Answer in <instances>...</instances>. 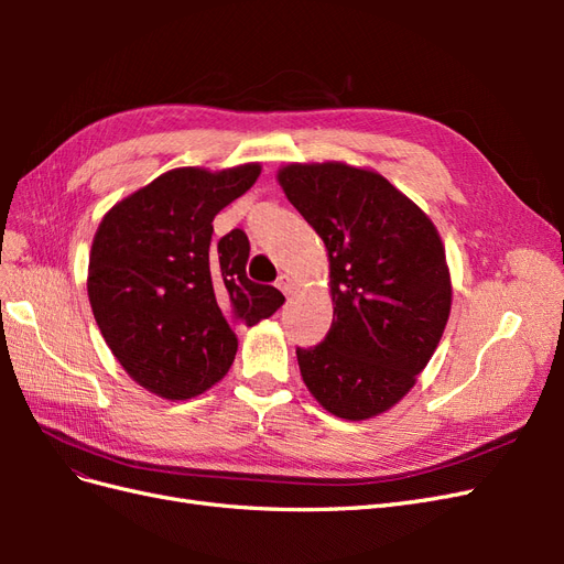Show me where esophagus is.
I'll list each match as a JSON object with an SVG mask.
<instances>
[{
  "instance_id": "esophagus-1",
  "label": "esophagus",
  "mask_w": 564,
  "mask_h": 564,
  "mask_svg": "<svg viewBox=\"0 0 564 564\" xmlns=\"http://www.w3.org/2000/svg\"><path fill=\"white\" fill-rule=\"evenodd\" d=\"M294 286H296V284H294V280L289 278V275H280V278H278V289H280L282 294H292Z\"/></svg>"
}]
</instances>
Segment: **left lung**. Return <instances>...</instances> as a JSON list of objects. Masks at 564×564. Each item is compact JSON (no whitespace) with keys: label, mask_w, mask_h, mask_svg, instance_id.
<instances>
[{"label":"left lung","mask_w":564,"mask_h":564,"mask_svg":"<svg viewBox=\"0 0 564 564\" xmlns=\"http://www.w3.org/2000/svg\"><path fill=\"white\" fill-rule=\"evenodd\" d=\"M278 181L329 251L334 322L322 344L296 348L301 377L334 416H377L416 383L445 332V247L431 218L377 172L286 164Z\"/></svg>","instance_id":"1"}]
</instances>
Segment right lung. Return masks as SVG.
I'll use <instances>...</instances> for the list:
<instances>
[{"label":"right lung","mask_w":564,"mask_h":564,"mask_svg":"<svg viewBox=\"0 0 564 564\" xmlns=\"http://www.w3.org/2000/svg\"><path fill=\"white\" fill-rule=\"evenodd\" d=\"M259 174V164L174 169L117 202L96 230L87 289L98 329L129 377L160 398L218 383L235 360L237 324L253 327L284 303L247 278L245 230L212 245L214 216Z\"/></svg>","instance_id":"obj_1"}]
</instances>
